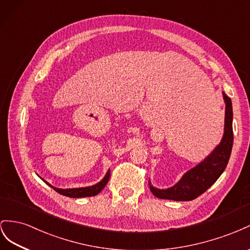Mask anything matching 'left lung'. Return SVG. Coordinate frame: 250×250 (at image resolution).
Segmentation results:
<instances>
[{
	"label": "left lung",
	"mask_w": 250,
	"mask_h": 250,
	"mask_svg": "<svg viewBox=\"0 0 250 250\" xmlns=\"http://www.w3.org/2000/svg\"><path fill=\"white\" fill-rule=\"evenodd\" d=\"M226 104L225 108V126L224 135L220 145L212 153L184 174L180 181L167 189H158L153 188L148 182V187L153 195L160 199H168L175 201H190L202 195L215 183L222 175L227 167L231 154L233 132H232V105L230 98L223 92Z\"/></svg>",
	"instance_id": "obj_1"
}]
</instances>
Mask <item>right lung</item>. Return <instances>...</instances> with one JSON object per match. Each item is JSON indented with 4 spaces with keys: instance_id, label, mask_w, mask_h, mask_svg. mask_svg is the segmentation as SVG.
Returning <instances> with one entry per match:
<instances>
[{
    "instance_id": "obj_1",
    "label": "right lung",
    "mask_w": 250,
    "mask_h": 250,
    "mask_svg": "<svg viewBox=\"0 0 250 250\" xmlns=\"http://www.w3.org/2000/svg\"><path fill=\"white\" fill-rule=\"evenodd\" d=\"M110 179V170H108V173L104 176V179L98 182L95 185H92V187H88V188H67V189H62V188H56L54 187H52L51 184H49L48 182H46L44 179L42 181H45L49 187H51L55 191H58L59 194L62 195V196H66L69 198H83V197H92V196H95L97 194L101 192L104 188Z\"/></svg>"
}]
</instances>
